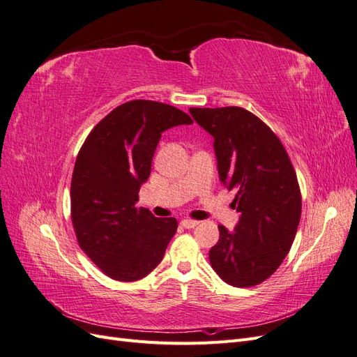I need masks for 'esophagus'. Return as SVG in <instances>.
Wrapping results in <instances>:
<instances>
[{
    "instance_id": "34e87169",
    "label": "esophagus",
    "mask_w": 357,
    "mask_h": 357,
    "mask_svg": "<svg viewBox=\"0 0 357 357\" xmlns=\"http://www.w3.org/2000/svg\"><path fill=\"white\" fill-rule=\"evenodd\" d=\"M198 223H199V222H197V220H190V219H183V220L180 222V225H181L183 228H185V229H193Z\"/></svg>"
}]
</instances>
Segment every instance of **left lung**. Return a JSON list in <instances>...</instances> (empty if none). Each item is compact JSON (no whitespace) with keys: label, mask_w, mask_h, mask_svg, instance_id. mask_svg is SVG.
I'll use <instances>...</instances> for the list:
<instances>
[{"label":"left lung","mask_w":357,"mask_h":357,"mask_svg":"<svg viewBox=\"0 0 357 357\" xmlns=\"http://www.w3.org/2000/svg\"><path fill=\"white\" fill-rule=\"evenodd\" d=\"M214 138L220 180L235 190L241 214L234 232L219 226L210 264L234 287L271 277L294 244L301 219V189L283 143L264 121L243 107L189 109Z\"/></svg>","instance_id":"left-lung-1"}]
</instances>
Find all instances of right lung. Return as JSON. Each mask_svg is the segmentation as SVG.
Masks as SVG:
<instances>
[{"label": "right lung", "mask_w": 357, "mask_h": 357, "mask_svg": "<svg viewBox=\"0 0 357 357\" xmlns=\"http://www.w3.org/2000/svg\"><path fill=\"white\" fill-rule=\"evenodd\" d=\"M176 107L134 100L116 107L86 137L71 178V222L82 250L117 282H137L160 264L174 218L137 207L160 134L190 125Z\"/></svg>", "instance_id": "1"}]
</instances>
